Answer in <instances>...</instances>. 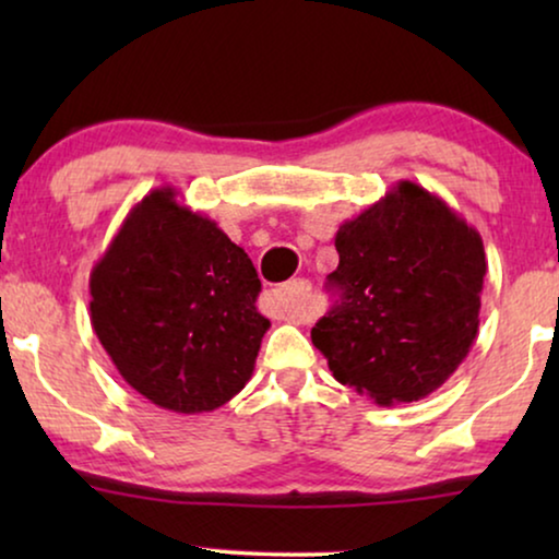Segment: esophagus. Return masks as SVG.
<instances>
[{
  "label": "esophagus",
  "mask_w": 559,
  "mask_h": 559,
  "mask_svg": "<svg viewBox=\"0 0 559 559\" xmlns=\"http://www.w3.org/2000/svg\"><path fill=\"white\" fill-rule=\"evenodd\" d=\"M308 295H310L308 280H293L280 287V297L282 302H285L287 318L297 320V323H305V300H308Z\"/></svg>",
  "instance_id": "1"
}]
</instances>
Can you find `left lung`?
Masks as SVG:
<instances>
[{"label":"left lung","mask_w":559,"mask_h":559,"mask_svg":"<svg viewBox=\"0 0 559 559\" xmlns=\"http://www.w3.org/2000/svg\"><path fill=\"white\" fill-rule=\"evenodd\" d=\"M341 302L310 338L341 384L381 407L440 389L478 335L486 251L440 195L400 180L335 234Z\"/></svg>","instance_id":"8db88e82"}]
</instances>
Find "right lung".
Here are the masks:
<instances>
[{"label": "right lung", "instance_id": "right-lung-1", "mask_svg": "<svg viewBox=\"0 0 559 559\" xmlns=\"http://www.w3.org/2000/svg\"><path fill=\"white\" fill-rule=\"evenodd\" d=\"M91 325L134 392L178 415L247 386L270 328L247 251L170 186L150 190L91 270Z\"/></svg>", "mask_w": 559, "mask_h": 559}]
</instances>
